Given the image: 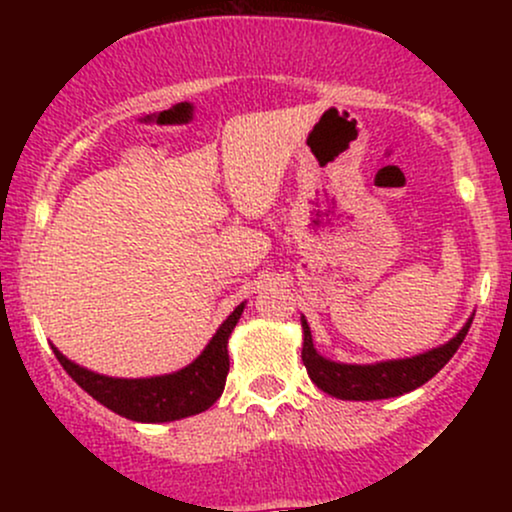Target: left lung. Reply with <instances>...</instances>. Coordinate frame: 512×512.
Wrapping results in <instances>:
<instances>
[{
  "label": "left lung",
  "mask_w": 512,
  "mask_h": 512,
  "mask_svg": "<svg viewBox=\"0 0 512 512\" xmlns=\"http://www.w3.org/2000/svg\"><path fill=\"white\" fill-rule=\"evenodd\" d=\"M472 317L462 325V330L450 339V342L428 349L419 356L392 358V361L378 363H339L325 358L315 349L313 334H310L308 320L301 315L303 327V351L301 358L308 370L310 380L327 395L337 399H354V402H370V399H390L407 395L416 390L433 375L438 373L445 363L455 356L460 344L467 337Z\"/></svg>",
  "instance_id": "obj_1"
}]
</instances>
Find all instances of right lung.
<instances>
[{
  "instance_id": "right-lung-1",
  "label": "right lung",
  "mask_w": 512,
  "mask_h": 512,
  "mask_svg": "<svg viewBox=\"0 0 512 512\" xmlns=\"http://www.w3.org/2000/svg\"><path fill=\"white\" fill-rule=\"evenodd\" d=\"M243 310L245 303H240L221 322L219 330L190 366L175 370V373L151 375V378H110V375L96 373V370L69 361L55 344L50 346L62 368L72 375L74 383L93 399H98L103 407L125 416V419L142 421V424H166V421L202 414L221 397L228 366H231L228 337L238 325Z\"/></svg>"
}]
</instances>
